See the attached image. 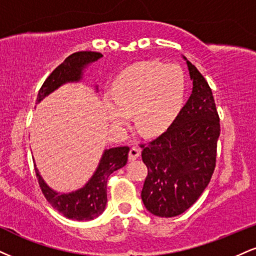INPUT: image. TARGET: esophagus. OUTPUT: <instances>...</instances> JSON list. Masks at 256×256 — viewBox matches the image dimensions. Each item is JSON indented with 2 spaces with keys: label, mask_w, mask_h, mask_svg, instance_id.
<instances>
[{
  "label": "esophagus",
  "mask_w": 256,
  "mask_h": 256,
  "mask_svg": "<svg viewBox=\"0 0 256 256\" xmlns=\"http://www.w3.org/2000/svg\"><path fill=\"white\" fill-rule=\"evenodd\" d=\"M140 148H138V146H132L131 149H130V152H128V158L134 161V160H136V158H140Z\"/></svg>",
  "instance_id": "esophagus-1"
}]
</instances>
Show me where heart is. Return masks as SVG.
I'll list each match as a JSON object with an SVG mask.
<instances>
[{
	"instance_id": "b5f03b06",
	"label": "heart",
	"mask_w": 256,
	"mask_h": 256,
	"mask_svg": "<svg viewBox=\"0 0 256 256\" xmlns=\"http://www.w3.org/2000/svg\"><path fill=\"white\" fill-rule=\"evenodd\" d=\"M186 90L184 72L178 66L144 62L126 69L113 84L107 100L110 119L116 128L134 114L137 128L146 136L161 134L172 124L182 106Z\"/></svg>"
}]
</instances>
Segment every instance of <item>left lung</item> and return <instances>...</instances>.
<instances>
[{
  "label": "left lung",
  "mask_w": 256,
  "mask_h": 256,
  "mask_svg": "<svg viewBox=\"0 0 256 256\" xmlns=\"http://www.w3.org/2000/svg\"><path fill=\"white\" fill-rule=\"evenodd\" d=\"M192 94L172 125L158 138L142 144L148 175L142 200L158 217H175L190 208L210 182L220 134L212 90L199 70L187 60Z\"/></svg>",
  "instance_id": "obj_1"
}]
</instances>
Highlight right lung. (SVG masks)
<instances>
[{
  "label": "right lung",
  "mask_w": 256,
  "mask_h": 256,
  "mask_svg": "<svg viewBox=\"0 0 256 256\" xmlns=\"http://www.w3.org/2000/svg\"><path fill=\"white\" fill-rule=\"evenodd\" d=\"M102 57L100 52L80 51L66 57L62 64L52 72L39 89L36 102L44 98L54 89L66 82L80 81L82 78V70L92 62ZM128 146H118L104 150L100 164L88 184L81 190L72 193L54 192L44 182L38 169L34 167L36 178L42 194L50 202L52 208L63 216L75 220H90L101 214L107 202V180L113 172L124 167L128 162Z\"/></svg>",
  "instance_id": "1"
}]
</instances>
